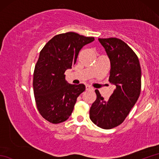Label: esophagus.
Wrapping results in <instances>:
<instances>
[{
    "label": "esophagus",
    "instance_id": "esophagus-1",
    "mask_svg": "<svg viewBox=\"0 0 159 159\" xmlns=\"http://www.w3.org/2000/svg\"><path fill=\"white\" fill-rule=\"evenodd\" d=\"M86 90L87 91H92H92H93V88L89 85H86Z\"/></svg>",
    "mask_w": 159,
    "mask_h": 159
}]
</instances>
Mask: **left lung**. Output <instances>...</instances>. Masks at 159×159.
Here are the masks:
<instances>
[{"mask_svg":"<svg viewBox=\"0 0 159 159\" xmlns=\"http://www.w3.org/2000/svg\"><path fill=\"white\" fill-rule=\"evenodd\" d=\"M111 63L109 82L115 86L108 100L96 89V100L89 111L93 124L103 129L119 126L135 104L141 92V70L136 54L120 39H98Z\"/></svg>","mask_w":159,"mask_h":159,"instance_id":"1","label":"left lung"}]
</instances>
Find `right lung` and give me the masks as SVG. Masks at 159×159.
Segmentation results:
<instances>
[{"mask_svg":"<svg viewBox=\"0 0 159 159\" xmlns=\"http://www.w3.org/2000/svg\"><path fill=\"white\" fill-rule=\"evenodd\" d=\"M94 41L74 32L57 35L39 53L33 74V91L37 108L45 120L61 123L72 114L77 98L85 90L83 84L67 83L64 74L76 63L83 47Z\"/></svg>","mask_w":159,"mask_h":159,"instance_id":"1","label":"right lung"}]
</instances>
